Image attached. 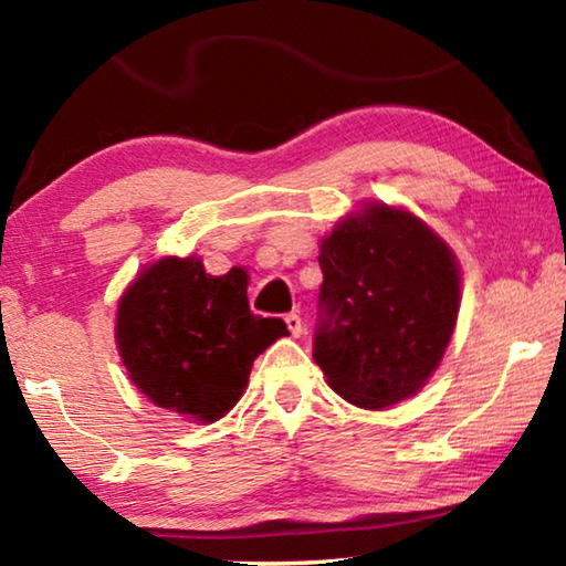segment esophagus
<instances>
[{
  "label": "esophagus",
  "mask_w": 566,
  "mask_h": 566,
  "mask_svg": "<svg viewBox=\"0 0 566 566\" xmlns=\"http://www.w3.org/2000/svg\"><path fill=\"white\" fill-rule=\"evenodd\" d=\"M286 327H290L294 337H302V334H304V322H302L300 314H286Z\"/></svg>",
  "instance_id": "obj_1"
}]
</instances>
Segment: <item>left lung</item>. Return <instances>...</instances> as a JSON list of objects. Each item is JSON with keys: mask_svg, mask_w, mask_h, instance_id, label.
I'll use <instances>...</instances> for the list:
<instances>
[{"mask_svg": "<svg viewBox=\"0 0 566 566\" xmlns=\"http://www.w3.org/2000/svg\"><path fill=\"white\" fill-rule=\"evenodd\" d=\"M319 266L314 361L327 385L361 409L415 397L457 327L452 249L407 209L367 202L322 239Z\"/></svg>", "mask_w": 566, "mask_h": 566, "instance_id": "8db88e82", "label": "left lung"}]
</instances>
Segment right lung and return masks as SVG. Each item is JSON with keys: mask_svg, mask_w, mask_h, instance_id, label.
Masks as SVG:
<instances>
[{"mask_svg": "<svg viewBox=\"0 0 566 566\" xmlns=\"http://www.w3.org/2000/svg\"><path fill=\"white\" fill-rule=\"evenodd\" d=\"M286 334L282 319L249 312L242 270L212 276L199 256L145 266L119 296L114 327L134 387L197 424L237 405L254 359Z\"/></svg>", "mask_w": 566, "mask_h": 566, "instance_id": "obj_1", "label": "right lung"}]
</instances>
